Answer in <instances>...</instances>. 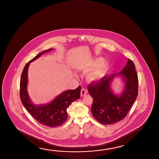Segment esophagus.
<instances>
[{"mask_svg":"<svg viewBox=\"0 0 159 159\" xmlns=\"http://www.w3.org/2000/svg\"><path fill=\"white\" fill-rule=\"evenodd\" d=\"M87 93H88V91L86 89L82 88L81 89V92H80V95L81 96H83L85 95Z\"/></svg>","mask_w":159,"mask_h":159,"instance_id":"34e87169","label":"esophagus"}]
</instances>
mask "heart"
<instances>
[{"instance_id": "heart-1", "label": "heart", "mask_w": 159, "mask_h": 159, "mask_svg": "<svg viewBox=\"0 0 159 159\" xmlns=\"http://www.w3.org/2000/svg\"><path fill=\"white\" fill-rule=\"evenodd\" d=\"M104 59L102 57L96 58L91 60L89 63L84 68L83 71L84 72H88L92 70L94 68L98 67L94 70L89 72L88 75V80L89 81H98L102 79L105 76L107 71L108 70L110 66L108 64H103ZM102 66H101V65ZM99 66V67L98 66Z\"/></svg>"}]
</instances>
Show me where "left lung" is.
I'll use <instances>...</instances> for the list:
<instances>
[{"instance_id":"1","label":"left lung","mask_w":159,"mask_h":159,"mask_svg":"<svg viewBox=\"0 0 159 159\" xmlns=\"http://www.w3.org/2000/svg\"><path fill=\"white\" fill-rule=\"evenodd\" d=\"M118 74L123 76L126 83L125 89L119 97L113 94L110 87V83ZM138 85L135 66L128 59L127 65L119 73L106 75L100 80L92 81L88 85V92L93 98L92 115L104 125L113 124L123 120L138 96Z\"/></svg>"}]
</instances>
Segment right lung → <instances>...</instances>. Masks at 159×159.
<instances>
[{"mask_svg":"<svg viewBox=\"0 0 159 159\" xmlns=\"http://www.w3.org/2000/svg\"><path fill=\"white\" fill-rule=\"evenodd\" d=\"M51 49H48L39 53L25 64L21 73L20 81V98L25 108L38 122L47 127H55L61 125L67 120V108L75 100L80 98L81 86H79L74 90H68L63 92L47 105L37 106L32 104L27 89L28 66L32 61Z\"/></svg>","mask_w":159,"mask_h":159,"instance_id":"right-lung-1","label":"right lung"}]
</instances>
